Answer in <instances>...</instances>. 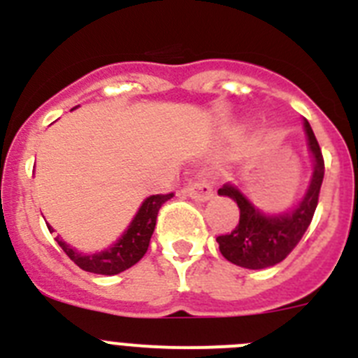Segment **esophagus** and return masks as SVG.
Here are the masks:
<instances>
[{
	"instance_id": "1",
	"label": "esophagus",
	"mask_w": 358,
	"mask_h": 358,
	"mask_svg": "<svg viewBox=\"0 0 358 358\" xmlns=\"http://www.w3.org/2000/svg\"><path fill=\"white\" fill-rule=\"evenodd\" d=\"M185 195H188L189 199H195V201H208V199L213 197V188H211V182L208 177L199 176L195 179H189L186 188L182 189Z\"/></svg>"
}]
</instances>
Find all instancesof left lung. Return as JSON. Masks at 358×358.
I'll return each mask as SVG.
<instances>
[{
	"label": "left lung",
	"instance_id": "1",
	"mask_svg": "<svg viewBox=\"0 0 358 358\" xmlns=\"http://www.w3.org/2000/svg\"><path fill=\"white\" fill-rule=\"evenodd\" d=\"M305 129L315 166L308 192L296 210L278 217H265L255 210V206L235 186L224 185L218 189V195L229 197L240 208V220L235 229L227 235L217 236L218 249L231 264L245 268L273 267L285 260L308 229L319 202V192L324 177V159L314 131L306 120Z\"/></svg>",
	"mask_w": 358,
	"mask_h": 358
}]
</instances>
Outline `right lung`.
Instances as JSON below:
<instances>
[{"label":"right lung","mask_w":358,"mask_h":358,"mask_svg":"<svg viewBox=\"0 0 358 358\" xmlns=\"http://www.w3.org/2000/svg\"><path fill=\"white\" fill-rule=\"evenodd\" d=\"M172 197L173 192L172 194H157L148 197L141 204L140 211L134 217L129 229L125 231V235L115 243V248L107 249V251L94 252V255H82V252L69 248L68 243L62 242L59 236L55 240L62 248V251L69 256V260L75 262L85 273L106 274V276L123 273L125 268L138 264L145 256L148 245H150L154 227H156V218L157 213H159V208ZM48 229L50 233L53 231L50 226Z\"/></svg>","instance_id":"add662e5"}]
</instances>
